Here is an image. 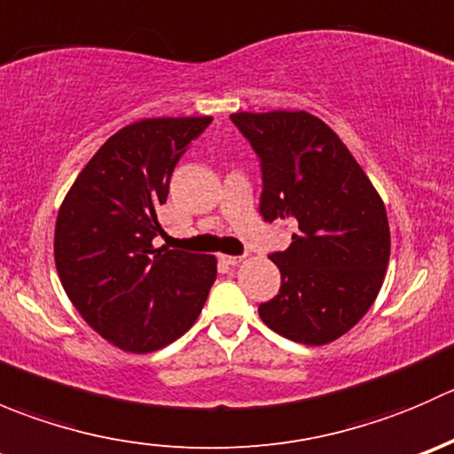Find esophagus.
Here are the masks:
<instances>
[{
	"instance_id": "obj_1",
	"label": "esophagus",
	"mask_w": 454,
	"mask_h": 454,
	"mask_svg": "<svg viewBox=\"0 0 454 454\" xmlns=\"http://www.w3.org/2000/svg\"><path fill=\"white\" fill-rule=\"evenodd\" d=\"M219 259L223 261V263L226 265H237V263H241V256H232V254H222L219 256Z\"/></svg>"
}]
</instances>
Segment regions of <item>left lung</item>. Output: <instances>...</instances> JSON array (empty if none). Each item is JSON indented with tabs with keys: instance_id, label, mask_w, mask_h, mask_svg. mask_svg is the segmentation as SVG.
Returning a JSON list of instances; mask_svg holds the SVG:
<instances>
[{
	"instance_id": "obj_1",
	"label": "left lung",
	"mask_w": 454,
	"mask_h": 454,
	"mask_svg": "<svg viewBox=\"0 0 454 454\" xmlns=\"http://www.w3.org/2000/svg\"><path fill=\"white\" fill-rule=\"evenodd\" d=\"M231 121L261 160L259 213L290 222V248L270 259L281 290L259 305L278 336L327 345L373 305L391 254L384 201L332 127L308 112H237Z\"/></svg>"
}]
</instances>
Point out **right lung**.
I'll list each match as a JSON object with an SVG mask.
<instances>
[{
	"label": "right lung",
	"mask_w": 454,
	"mask_h": 454,
	"mask_svg": "<svg viewBox=\"0 0 454 454\" xmlns=\"http://www.w3.org/2000/svg\"><path fill=\"white\" fill-rule=\"evenodd\" d=\"M210 116L145 118L112 136L67 191L54 228L59 278L85 323L131 354L189 332L217 278L213 254L153 248L177 160Z\"/></svg>",
	"instance_id": "right-lung-1"
}]
</instances>
